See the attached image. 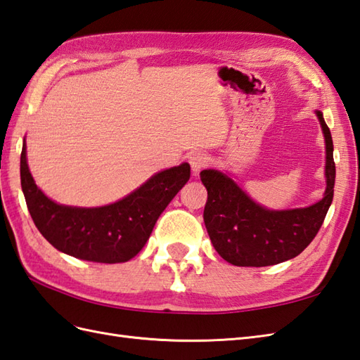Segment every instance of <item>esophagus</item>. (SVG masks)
Listing matches in <instances>:
<instances>
[{"label": "esophagus", "mask_w": 360, "mask_h": 360, "mask_svg": "<svg viewBox=\"0 0 360 360\" xmlns=\"http://www.w3.org/2000/svg\"><path fill=\"white\" fill-rule=\"evenodd\" d=\"M188 162L191 167V172L196 174L202 169H205L208 164H210V156H208L205 152H195L190 155Z\"/></svg>", "instance_id": "obj_1"}]
</instances>
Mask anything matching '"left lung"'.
I'll list each match as a JSON object with an SVG mask.
<instances>
[{
	"mask_svg": "<svg viewBox=\"0 0 360 360\" xmlns=\"http://www.w3.org/2000/svg\"><path fill=\"white\" fill-rule=\"evenodd\" d=\"M325 138L323 198L310 207L293 210H269L256 204L238 184L218 170H202L207 188L204 208L205 229L216 252L238 266L276 265L300 255L310 245L327 216L334 195L336 165L333 139L322 112H316Z\"/></svg>",
	"mask_w": 360,
	"mask_h": 360,
	"instance_id": "obj_1",
	"label": "left lung"
}]
</instances>
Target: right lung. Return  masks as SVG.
<instances>
[{
	"label": "right lung",
	"instance_id": "right-lung-1",
	"mask_svg": "<svg viewBox=\"0 0 360 360\" xmlns=\"http://www.w3.org/2000/svg\"><path fill=\"white\" fill-rule=\"evenodd\" d=\"M20 172L29 213L41 235L65 255L101 264L127 262L135 257L165 207L190 179V165L184 162L153 174L118 202L82 208L56 204L37 187L29 172L26 141Z\"/></svg>",
	"mask_w": 360,
	"mask_h": 360
}]
</instances>
